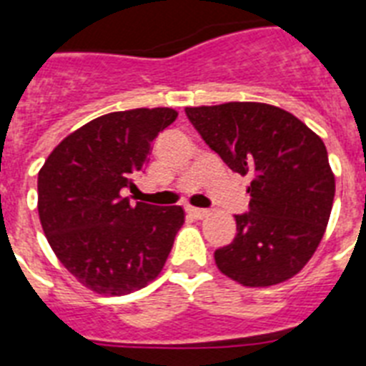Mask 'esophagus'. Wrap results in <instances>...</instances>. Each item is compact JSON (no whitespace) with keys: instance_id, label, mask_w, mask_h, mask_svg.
Segmentation results:
<instances>
[{"instance_id":"1","label":"esophagus","mask_w":366,"mask_h":366,"mask_svg":"<svg viewBox=\"0 0 366 366\" xmlns=\"http://www.w3.org/2000/svg\"><path fill=\"white\" fill-rule=\"evenodd\" d=\"M188 212L194 218H197V220L209 217V211H207V209H197V207H188Z\"/></svg>"}]
</instances>
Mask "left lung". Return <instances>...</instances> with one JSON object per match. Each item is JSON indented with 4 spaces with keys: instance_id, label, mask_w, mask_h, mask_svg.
Returning <instances> with one entry per match:
<instances>
[{
    "instance_id": "obj_1",
    "label": "left lung",
    "mask_w": 366,
    "mask_h": 366,
    "mask_svg": "<svg viewBox=\"0 0 366 366\" xmlns=\"http://www.w3.org/2000/svg\"><path fill=\"white\" fill-rule=\"evenodd\" d=\"M189 123L234 172L250 174L249 212L234 241L214 250L218 269L244 287L283 283L323 239L335 174L323 140L289 112L260 102L186 108Z\"/></svg>"
}]
</instances>
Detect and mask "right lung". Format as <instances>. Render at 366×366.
Instances as JSON below:
<instances>
[{
  "label": "right lung",
  "mask_w": 366,
  "mask_h": 366,
  "mask_svg": "<svg viewBox=\"0 0 366 366\" xmlns=\"http://www.w3.org/2000/svg\"><path fill=\"white\" fill-rule=\"evenodd\" d=\"M177 116L172 108H137L97 117L68 134L37 174V211L51 249L99 295H129L154 281L182 228V207L123 197Z\"/></svg>",
  "instance_id": "obj_1"
}]
</instances>
